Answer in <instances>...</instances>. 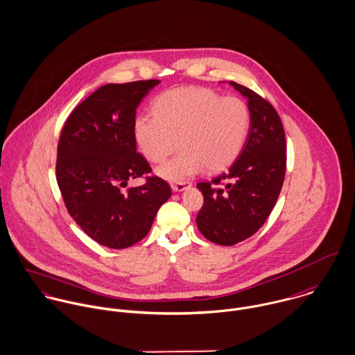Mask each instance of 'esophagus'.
Returning a JSON list of instances; mask_svg holds the SVG:
<instances>
[{"mask_svg":"<svg viewBox=\"0 0 355 355\" xmlns=\"http://www.w3.org/2000/svg\"><path fill=\"white\" fill-rule=\"evenodd\" d=\"M190 186H191L190 182H179V183H172V184H171V187H172L173 191H183V190H186V189L190 187Z\"/></svg>","mask_w":355,"mask_h":355,"instance_id":"1","label":"esophagus"}]
</instances>
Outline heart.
I'll list each match as a JSON object with an SVG mask.
<instances>
[{"instance_id":"1","label":"heart","mask_w":355,"mask_h":355,"mask_svg":"<svg viewBox=\"0 0 355 355\" xmlns=\"http://www.w3.org/2000/svg\"><path fill=\"white\" fill-rule=\"evenodd\" d=\"M154 116L135 119V137L144 158L162 164L176 148L182 151L158 169V175L182 182L204 168L219 172L239 155L249 132L250 112L236 96H222L202 87L173 88L153 102Z\"/></svg>"}]
</instances>
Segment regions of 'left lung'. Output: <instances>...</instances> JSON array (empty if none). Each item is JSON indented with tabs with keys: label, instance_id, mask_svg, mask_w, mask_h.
I'll use <instances>...</instances> for the list:
<instances>
[{
	"label": "left lung",
	"instance_id": "left-lung-1",
	"mask_svg": "<svg viewBox=\"0 0 355 355\" xmlns=\"http://www.w3.org/2000/svg\"><path fill=\"white\" fill-rule=\"evenodd\" d=\"M230 84L248 99V137L226 172L197 183L204 205L196 219L202 236L226 246L253 236L264 225L277 202L286 169L285 132L278 113L252 89L234 81Z\"/></svg>",
	"mask_w": 355,
	"mask_h": 355
}]
</instances>
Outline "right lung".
<instances>
[{
  "label": "right lung",
  "instance_id": "1",
  "mask_svg": "<svg viewBox=\"0 0 355 355\" xmlns=\"http://www.w3.org/2000/svg\"><path fill=\"white\" fill-rule=\"evenodd\" d=\"M158 80L106 84L81 102L63 125L56 180L74 222L92 239L113 249L147 236L169 184L150 176L151 166L136 151L135 119L140 101ZM137 177L145 184L128 188Z\"/></svg>",
  "mask_w": 355,
  "mask_h": 355
}]
</instances>
